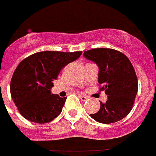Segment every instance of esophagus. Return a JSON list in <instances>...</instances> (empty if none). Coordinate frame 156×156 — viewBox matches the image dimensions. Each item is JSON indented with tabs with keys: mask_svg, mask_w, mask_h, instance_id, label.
Wrapping results in <instances>:
<instances>
[{
	"mask_svg": "<svg viewBox=\"0 0 156 156\" xmlns=\"http://www.w3.org/2000/svg\"><path fill=\"white\" fill-rule=\"evenodd\" d=\"M80 98L81 99V101H84L87 100L88 99V97H87V96H84V95H79Z\"/></svg>",
	"mask_w": 156,
	"mask_h": 156,
	"instance_id": "esophagus-1",
	"label": "esophagus"
}]
</instances>
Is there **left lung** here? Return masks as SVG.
Here are the masks:
<instances>
[{
	"instance_id": "left-lung-1",
	"label": "left lung",
	"mask_w": 156,
	"mask_h": 156,
	"mask_svg": "<svg viewBox=\"0 0 156 156\" xmlns=\"http://www.w3.org/2000/svg\"><path fill=\"white\" fill-rule=\"evenodd\" d=\"M83 57L98 66V83L108 100L100 101L98 112L90 114L101 123H112L122 119L131 111L138 83L134 69L125 55L109 48H95L84 51Z\"/></svg>"
}]
</instances>
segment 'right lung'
<instances>
[{
  "label": "right lung",
  "mask_w": 156,
  "mask_h": 156,
  "mask_svg": "<svg viewBox=\"0 0 156 156\" xmlns=\"http://www.w3.org/2000/svg\"><path fill=\"white\" fill-rule=\"evenodd\" d=\"M82 51L37 52L19 63L11 80L12 100L27 120L47 123L61 113L67 98L51 92L62 69Z\"/></svg>",
  "instance_id": "add662e5"
}]
</instances>
